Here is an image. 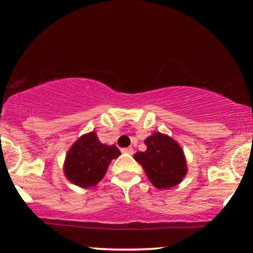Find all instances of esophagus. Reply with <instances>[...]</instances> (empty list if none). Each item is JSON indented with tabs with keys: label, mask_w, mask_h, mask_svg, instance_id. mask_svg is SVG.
Instances as JSON below:
<instances>
[{
	"label": "esophagus",
	"mask_w": 253,
	"mask_h": 253,
	"mask_svg": "<svg viewBox=\"0 0 253 253\" xmlns=\"http://www.w3.org/2000/svg\"><path fill=\"white\" fill-rule=\"evenodd\" d=\"M121 152H123V153H129V155H133L134 150H133V147H125V149L121 150Z\"/></svg>",
	"instance_id": "esophagus-1"
}]
</instances>
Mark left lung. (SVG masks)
<instances>
[{
  "mask_svg": "<svg viewBox=\"0 0 253 253\" xmlns=\"http://www.w3.org/2000/svg\"><path fill=\"white\" fill-rule=\"evenodd\" d=\"M144 143L146 151L136 152L134 159L143 167L151 183L158 189L179 184L188 172L187 159L179 144L161 132H153Z\"/></svg>",
  "mask_w": 253,
  "mask_h": 253,
  "instance_id": "1",
  "label": "left lung"
}]
</instances>
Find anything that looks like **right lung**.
Returning a JSON list of instances; mask_svg holds the SVG:
<instances>
[{"label":"right lung","mask_w":253,"mask_h":253,"mask_svg":"<svg viewBox=\"0 0 253 253\" xmlns=\"http://www.w3.org/2000/svg\"><path fill=\"white\" fill-rule=\"evenodd\" d=\"M121 155L115 145H104L96 132L81 135L71 145L64 161V175L72 184L81 188L95 187L106 175L113 159Z\"/></svg>","instance_id":"add662e5"}]
</instances>
